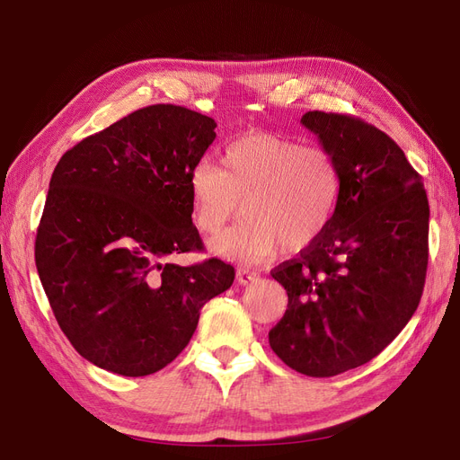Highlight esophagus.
<instances>
[{
	"instance_id": "obj_1",
	"label": "esophagus",
	"mask_w": 460,
	"mask_h": 460,
	"mask_svg": "<svg viewBox=\"0 0 460 460\" xmlns=\"http://www.w3.org/2000/svg\"><path fill=\"white\" fill-rule=\"evenodd\" d=\"M235 277H237L239 285H249V282H255L259 279L257 272L255 270H249V269H237Z\"/></svg>"
}]
</instances>
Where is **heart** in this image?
<instances>
[{
	"label": "heart",
	"mask_w": 460,
	"mask_h": 460,
	"mask_svg": "<svg viewBox=\"0 0 460 460\" xmlns=\"http://www.w3.org/2000/svg\"><path fill=\"white\" fill-rule=\"evenodd\" d=\"M223 170L199 160L190 173L193 223L213 235L235 217H245L211 241V251L243 262H261L285 245L300 251L318 241L334 217L341 178L330 152L285 136L252 132L223 152Z\"/></svg>",
	"instance_id": "obj_1"
}]
</instances>
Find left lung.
Segmentation results:
<instances>
[{
  "label": "left lung",
  "instance_id": "left-lung-1",
  "mask_svg": "<svg viewBox=\"0 0 460 460\" xmlns=\"http://www.w3.org/2000/svg\"><path fill=\"white\" fill-rule=\"evenodd\" d=\"M300 122L334 155L341 190L324 235L270 272L288 308L269 344L298 374L332 377L367 364L415 314L429 201L421 175L376 126L320 111Z\"/></svg>",
  "mask_w": 460,
  "mask_h": 460
}]
</instances>
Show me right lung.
I'll return each instance as SVG.
<instances>
[{"mask_svg": "<svg viewBox=\"0 0 460 460\" xmlns=\"http://www.w3.org/2000/svg\"><path fill=\"white\" fill-rule=\"evenodd\" d=\"M213 119L183 106L136 111L63 154L49 183L35 265L58 326L112 374H155L180 356L208 300L233 285L201 249L190 173L215 140Z\"/></svg>", "mask_w": 460, "mask_h": 460, "instance_id": "right-lung-1", "label": "right lung"}]
</instances>
